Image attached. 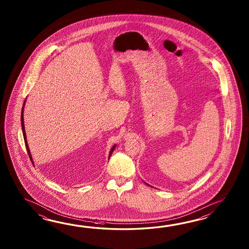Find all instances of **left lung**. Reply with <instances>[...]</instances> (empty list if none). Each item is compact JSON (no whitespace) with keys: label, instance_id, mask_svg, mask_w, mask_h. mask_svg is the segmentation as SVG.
Wrapping results in <instances>:
<instances>
[{"label":"left lung","instance_id":"1","mask_svg":"<svg viewBox=\"0 0 249 249\" xmlns=\"http://www.w3.org/2000/svg\"><path fill=\"white\" fill-rule=\"evenodd\" d=\"M146 184H147V183H146ZM147 185H148V184H147ZM148 186H149V185H148Z\"/></svg>","mask_w":249,"mask_h":249}]
</instances>
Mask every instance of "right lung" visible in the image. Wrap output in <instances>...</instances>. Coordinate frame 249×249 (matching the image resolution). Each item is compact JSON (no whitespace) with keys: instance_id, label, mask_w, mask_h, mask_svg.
Returning <instances> with one entry per match:
<instances>
[{"instance_id":"obj_1","label":"right lung","mask_w":249,"mask_h":249,"mask_svg":"<svg viewBox=\"0 0 249 249\" xmlns=\"http://www.w3.org/2000/svg\"><path fill=\"white\" fill-rule=\"evenodd\" d=\"M26 101L27 100H25L24 101V104H23V107H22V111H21V127H22V132H23V136H24V141H25V144H26V148H27V153L29 155V158L31 159V161H32V164H34V161H33L32 156H31V152H30V149H29V147H28V144H27V134H26V131H25V124H24V108H25V105H26ZM116 144L112 147L111 149H110V152H109V155H108V159H110V156H111V154L113 153V151H114V149L116 148Z\"/></svg>"}]
</instances>
